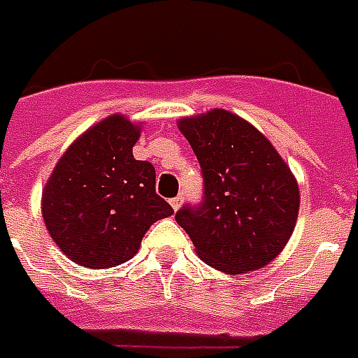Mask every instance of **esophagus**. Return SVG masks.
Listing matches in <instances>:
<instances>
[{"mask_svg":"<svg viewBox=\"0 0 358 358\" xmlns=\"http://www.w3.org/2000/svg\"><path fill=\"white\" fill-rule=\"evenodd\" d=\"M169 204H171V208L177 212V210L181 208V204H183V196H175V199L169 200Z\"/></svg>","mask_w":358,"mask_h":358,"instance_id":"34e87169","label":"esophagus"}]
</instances>
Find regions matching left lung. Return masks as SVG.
Wrapping results in <instances>:
<instances>
[{
    "mask_svg": "<svg viewBox=\"0 0 358 358\" xmlns=\"http://www.w3.org/2000/svg\"><path fill=\"white\" fill-rule=\"evenodd\" d=\"M196 154L204 199L175 220L196 255L237 275L270 264L287 245L299 215V185L280 152L256 127L227 110L177 121Z\"/></svg>",
    "mask_w": 358,
    "mask_h": 358,
    "instance_id": "8db88e82",
    "label": "left lung"
}]
</instances>
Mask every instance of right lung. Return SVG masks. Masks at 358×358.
I'll list each match as a JSON object with an SVG mask.
<instances>
[{
  "label": "right lung",
  "instance_id": "add662e5",
  "mask_svg": "<svg viewBox=\"0 0 358 358\" xmlns=\"http://www.w3.org/2000/svg\"><path fill=\"white\" fill-rule=\"evenodd\" d=\"M141 131V123L113 113L86 129L53 167L42 215L53 243L75 264H123L150 225L173 214L156 194L154 166L133 156Z\"/></svg>",
  "mask_w": 358,
  "mask_h": 358
}]
</instances>
